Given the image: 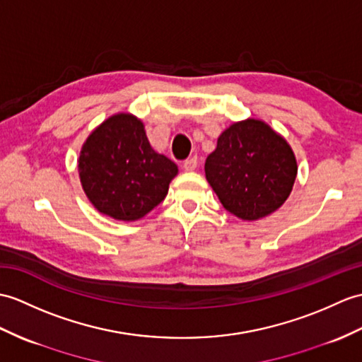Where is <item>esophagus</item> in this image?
Wrapping results in <instances>:
<instances>
[{"instance_id":"1","label":"esophagus","mask_w":362,"mask_h":362,"mask_svg":"<svg viewBox=\"0 0 362 362\" xmlns=\"http://www.w3.org/2000/svg\"><path fill=\"white\" fill-rule=\"evenodd\" d=\"M196 168H197V157L187 158V160L183 162V170L185 171H194Z\"/></svg>"}]
</instances>
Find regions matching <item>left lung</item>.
<instances>
[{
  "label": "left lung",
  "instance_id": "left-lung-1",
  "mask_svg": "<svg viewBox=\"0 0 362 362\" xmlns=\"http://www.w3.org/2000/svg\"><path fill=\"white\" fill-rule=\"evenodd\" d=\"M205 174L226 211L257 221L287 200L298 165L279 134L250 119L222 132L217 148L206 157Z\"/></svg>",
  "mask_w": 362,
  "mask_h": 362
}]
</instances>
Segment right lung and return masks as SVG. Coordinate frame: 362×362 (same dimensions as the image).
<instances>
[{
    "label": "right lung",
    "instance_id": "obj_1",
    "mask_svg": "<svg viewBox=\"0 0 362 362\" xmlns=\"http://www.w3.org/2000/svg\"><path fill=\"white\" fill-rule=\"evenodd\" d=\"M78 173L100 213L117 221H137L165 199L177 165L151 148L139 119L117 114L88 137Z\"/></svg>",
    "mask_w": 362,
    "mask_h": 362
}]
</instances>
